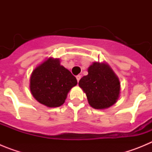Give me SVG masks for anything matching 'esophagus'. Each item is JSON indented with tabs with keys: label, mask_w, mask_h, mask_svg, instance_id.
<instances>
[{
	"label": "esophagus",
	"mask_w": 152,
	"mask_h": 152,
	"mask_svg": "<svg viewBox=\"0 0 152 152\" xmlns=\"http://www.w3.org/2000/svg\"><path fill=\"white\" fill-rule=\"evenodd\" d=\"M80 77H81V75H77V76H76V78H77V82H79V80H80Z\"/></svg>",
	"instance_id": "obj_1"
}]
</instances>
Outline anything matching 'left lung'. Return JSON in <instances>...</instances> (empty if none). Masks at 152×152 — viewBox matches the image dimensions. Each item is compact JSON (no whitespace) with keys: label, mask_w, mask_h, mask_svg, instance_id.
Wrapping results in <instances>:
<instances>
[{"label":"left lung","mask_w":152,"mask_h":152,"mask_svg":"<svg viewBox=\"0 0 152 152\" xmlns=\"http://www.w3.org/2000/svg\"><path fill=\"white\" fill-rule=\"evenodd\" d=\"M85 92L89 104L95 109L111 107L118 100L120 84L118 77L106 64L94 63L88 68V75L79 81Z\"/></svg>","instance_id":"left-lung-1"}]
</instances>
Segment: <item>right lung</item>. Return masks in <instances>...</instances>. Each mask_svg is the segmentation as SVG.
Returning a JSON list of instances; mask_svg holds the SVG:
<instances>
[{
  "instance_id": "right-lung-1",
  "label": "right lung",
  "mask_w": 152,
  "mask_h": 152,
  "mask_svg": "<svg viewBox=\"0 0 152 152\" xmlns=\"http://www.w3.org/2000/svg\"><path fill=\"white\" fill-rule=\"evenodd\" d=\"M77 84L71 72L58 59L49 58L32 73L30 91L37 101L49 107H60L71 88Z\"/></svg>"
}]
</instances>
